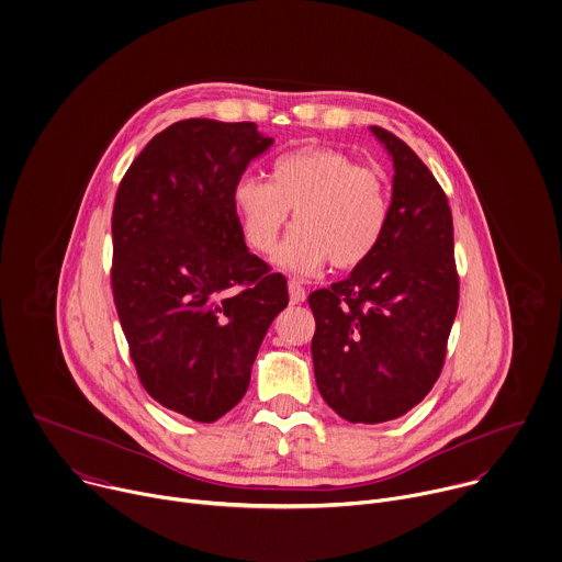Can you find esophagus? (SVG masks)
<instances>
[{"label": "esophagus", "instance_id": "1", "mask_svg": "<svg viewBox=\"0 0 562 562\" xmlns=\"http://www.w3.org/2000/svg\"><path fill=\"white\" fill-rule=\"evenodd\" d=\"M288 288H290V301H292V303H303V301H305L307 292H305V288L301 285V281H296V279H290Z\"/></svg>", "mask_w": 562, "mask_h": 562}]
</instances>
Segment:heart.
Returning a JSON list of instances; mask_svg holds the SVG:
<instances>
[{
	"mask_svg": "<svg viewBox=\"0 0 562 562\" xmlns=\"http://www.w3.org/2000/svg\"><path fill=\"white\" fill-rule=\"evenodd\" d=\"M233 209L246 244L270 255L294 211L296 228L279 250L281 266L314 272L364 263L380 246L389 217L386 178L331 147H301L279 156L270 182L244 176L233 187Z\"/></svg>",
	"mask_w": 562,
	"mask_h": 562,
	"instance_id": "b5f03b06",
	"label": "heart"
}]
</instances>
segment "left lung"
I'll return each mask as SVG.
<instances>
[{
    "label": "left lung",
    "instance_id": "1",
    "mask_svg": "<svg viewBox=\"0 0 562 562\" xmlns=\"http://www.w3.org/2000/svg\"><path fill=\"white\" fill-rule=\"evenodd\" d=\"M371 132L395 169L386 233L345 281L307 299L316 386L353 424L402 417L428 395L459 305L443 189L404 140L382 127Z\"/></svg>",
    "mask_w": 562,
    "mask_h": 562
}]
</instances>
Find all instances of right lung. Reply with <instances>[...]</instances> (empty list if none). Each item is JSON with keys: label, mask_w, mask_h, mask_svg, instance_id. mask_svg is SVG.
<instances>
[{"label": "right lung", "mask_w": 562, "mask_h": 562, "mask_svg": "<svg viewBox=\"0 0 562 562\" xmlns=\"http://www.w3.org/2000/svg\"><path fill=\"white\" fill-rule=\"evenodd\" d=\"M272 145L255 123L189 119L140 151L112 213V292L145 391L189 419L226 415L288 281L248 252L233 187Z\"/></svg>", "instance_id": "obj_1"}]
</instances>
